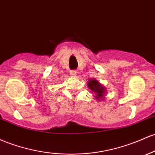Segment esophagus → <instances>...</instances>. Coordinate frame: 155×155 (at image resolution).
Instances as JSON below:
<instances>
[{
	"mask_svg": "<svg viewBox=\"0 0 155 155\" xmlns=\"http://www.w3.org/2000/svg\"><path fill=\"white\" fill-rule=\"evenodd\" d=\"M70 73H71V76H74H74H76V71H74V70L71 71Z\"/></svg>",
	"mask_w": 155,
	"mask_h": 155,
	"instance_id": "34e87169",
	"label": "esophagus"
}]
</instances>
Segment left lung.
<instances>
[{"instance_id":"obj_1","label":"left lung","mask_w":155,"mask_h":155,"mask_svg":"<svg viewBox=\"0 0 155 155\" xmlns=\"http://www.w3.org/2000/svg\"><path fill=\"white\" fill-rule=\"evenodd\" d=\"M87 86L90 90H91L93 93H94L96 95V98L97 100H101L103 98V96H104V93H106V88L104 87L102 84H100L98 81L96 79H90L88 81Z\"/></svg>"}]
</instances>
